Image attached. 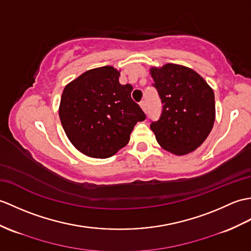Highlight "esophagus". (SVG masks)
<instances>
[{
  "mask_svg": "<svg viewBox=\"0 0 251 251\" xmlns=\"http://www.w3.org/2000/svg\"><path fill=\"white\" fill-rule=\"evenodd\" d=\"M140 107H141V109L143 110L144 112H147V101L142 100L141 102H140Z\"/></svg>",
  "mask_w": 251,
  "mask_h": 251,
  "instance_id": "esophagus-1",
  "label": "esophagus"
}]
</instances>
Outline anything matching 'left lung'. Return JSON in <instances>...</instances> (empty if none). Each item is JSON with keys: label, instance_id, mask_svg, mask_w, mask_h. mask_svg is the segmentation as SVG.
<instances>
[{"label": "left lung", "instance_id": "1", "mask_svg": "<svg viewBox=\"0 0 251 251\" xmlns=\"http://www.w3.org/2000/svg\"><path fill=\"white\" fill-rule=\"evenodd\" d=\"M150 73L164 103L160 119L151 124L157 142L174 155L194 152L214 126L213 89L194 69L177 64L151 67Z\"/></svg>", "mask_w": 251, "mask_h": 251}]
</instances>
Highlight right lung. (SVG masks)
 <instances>
[{
	"mask_svg": "<svg viewBox=\"0 0 251 251\" xmlns=\"http://www.w3.org/2000/svg\"><path fill=\"white\" fill-rule=\"evenodd\" d=\"M113 66L93 68L63 91L59 115L69 141L82 154L108 158L129 142L142 109L131 99L132 86L121 84Z\"/></svg>",
	"mask_w": 251,
	"mask_h": 251,
	"instance_id": "add662e5",
	"label": "right lung"
}]
</instances>
